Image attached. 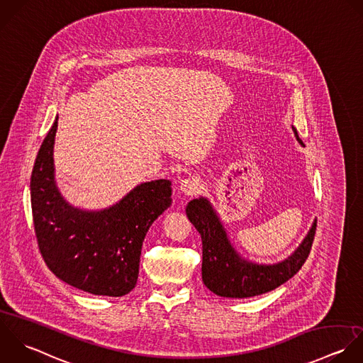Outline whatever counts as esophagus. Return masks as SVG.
I'll return each mask as SVG.
<instances>
[{
	"label": "esophagus",
	"instance_id": "1",
	"mask_svg": "<svg viewBox=\"0 0 363 363\" xmlns=\"http://www.w3.org/2000/svg\"><path fill=\"white\" fill-rule=\"evenodd\" d=\"M181 191L185 194V195H195L199 192V189L202 188V184H201V179L199 178H195V177H189V178H185L181 181V185H179Z\"/></svg>",
	"mask_w": 363,
	"mask_h": 363
}]
</instances>
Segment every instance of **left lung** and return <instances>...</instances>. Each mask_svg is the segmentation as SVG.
Masks as SVG:
<instances>
[{"mask_svg": "<svg viewBox=\"0 0 363 363\" xmlns=\"http://www.w3.org/2000/svg\"><path fill=\"white\" fill-rule=\"evenodd\" d=\"M293 131L297 141L304 145L294 127ZM186 216L202 239V281L212 293L228 298L260 296L289 281L306 263L317 229L315 220L303 243L286 260L276 264H256L242 259L235 250L206 198L191 201Z\"/></svg>", "mask_w": 363, "mask_h": 363, "instance_id": "8db88e82", "label": "left lung"}]
</instances>
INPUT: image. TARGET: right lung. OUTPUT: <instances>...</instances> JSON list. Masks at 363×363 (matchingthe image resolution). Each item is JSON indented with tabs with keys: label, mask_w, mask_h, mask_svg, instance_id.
<instances>
[{
	"label": "right lung",
	"mask_w": 363,
	"mask_h": 363,
	"mask_svg": "<svg viewBox=\"0 0 363 363\" xmlns=\"http://www.w3.org/2000/svg\"><path fill=\"white\" fill-rule=\"evenodd\" d=\"M57 117L32 169L30 205L39 252L62 281L94 296L121 297L138 279L144 238L169 208L171 181L144 182L103 211H82L57 191L53 144Z\"/></svg>",
	"instance_id": "add662e5"
}]
</instances>
